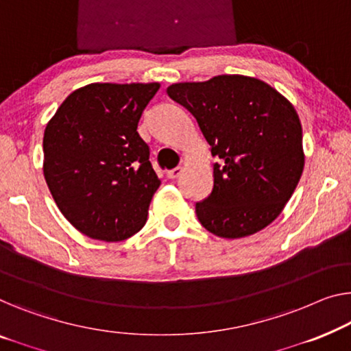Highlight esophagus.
Instances as JSON below:
<instances>
[{
  "label": "esophagus",
  "mask_w": 351,
  "mask_h": 351,
  "mask_svg": "<svg viewBox=\"0 0 351 351\" xmlns=\"http://www.w3.org/2000/svg\"><path fill=\"white\" fill-rule=\"evenodd\" d=\"M182 171H184V169H182V167H176V169L167 171V176H169L170 180H176L178 176H181Z\"/></svg>",
  "instance_id": "obj_1"
}]
</instances>
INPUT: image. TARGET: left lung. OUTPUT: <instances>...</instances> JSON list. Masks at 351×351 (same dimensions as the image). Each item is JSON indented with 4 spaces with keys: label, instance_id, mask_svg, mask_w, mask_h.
I'll return each mask as SVG.
<instances>
[{
    "label": "left lung",
    "instance_id": "1",
    "mask_svg": "<svg viewBox=\"0 0 351 351\" xmlns=\"http://www.w3.org/2000/svg\"><path fill=\"white\" fill-rule=\"evenodd\" d=\"M167 94L195 117L214 164V186L195 213L208 232L237 239L268 227L304 169L295 107L268 83L245 75L175 83Z\"/></svg>",
    "mask_w": 351,
    "mask_h": 351
}]
</instances>
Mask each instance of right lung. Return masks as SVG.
<instances>
[{
	"label": "right lung",
	"mask_w": 351,
	"mask_h": 351,
	"mask_svg": "<svg viewBox=\"0 0 351 351\" xmlns=\"http://www.w3.org/2000/svg\"><path fill=\"white\" fill-rule=\"evenodd\" d=\"M159 83H91L66 97L44 132V176L78 232L123 241L142 230L160 180L137 132Z\"/></svg>",
	"instance_id": "1"
}]
</instances>
